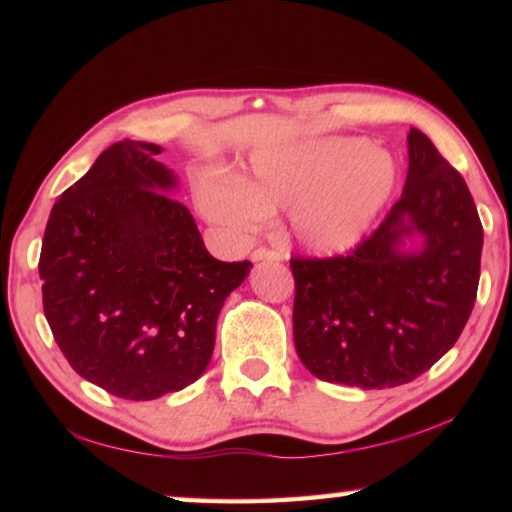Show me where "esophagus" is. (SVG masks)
Segmentation results:
<instances>
[{"label": "esophagus", "mask_w": 512, "mask_h": 512, "mask_svg": "<svg viewBox=\"0 0 512 512\" xmlns=\"http://www.w3.org/2000/svg\"><path fill=\"white\" fill-rule=\"evenodd\" d=\"M250 259H253V262H280L282 255L271 248H257V250H253Z\"/></svg>", "instance_id": "1"}]
</instances>
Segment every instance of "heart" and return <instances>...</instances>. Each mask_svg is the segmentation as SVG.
Returning <instances> with one entry per match:
<instances>
[{
	"mask_svg": "<svg viewBox=\"0 0 512 512\" xmlns=\"http://www.w3.org/2000/svg\"><path fill=\"white\" fill-rule=\"evenodd\" d=\"M397 164L366 137H316L259 151L248 176L201 178L196 203L205 219L246 232L275 207H289L291 237L316 255H341L366 237L393 198Z\"/></svg>",
	"mask_w": 512,
	"mask_h": 512,
	"instance_id": "1",
	"label": "heart"
}]
</instances>
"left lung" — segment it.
Returning a JSON list of instances; mask_svg holds the SVG:
<instances>
[{"label": "left lung", "mask_w": 512, "mask_h": 512, "mask_svg": "<svg viewBox=\"0 0 512 512\" xmlns=\"http://www.w3.org/2000/svg\"><path fill=\"white\" fill-rule=\"evenodd\" d=\"M425 246L404 254L406 236ZM483 228L465 180L418 128L402 198L345 257H291L293 341L329 384L393 388L427 372L472 314Z\"/></svg>", "instance_id": "left-lung-1"}]
</instances>
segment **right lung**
Masks as SVG:
<instances>
[{"mask_svg":"<svg viewBox=\"0 0 512 512\" xmlns=\"http://www.w3.org/2000/svg\"><path fill=\"white\" fill-rule=\"evenodd\" d=\"M162 146L121 140L51 207L40 250L42 307L83 379L155 400L203 375L216 318L253 264L219 262L169 196Z\"/></svg>","mask_w":512,"mask_h":512,"instance_id":"1","label":"right lung"}]
</instances>
